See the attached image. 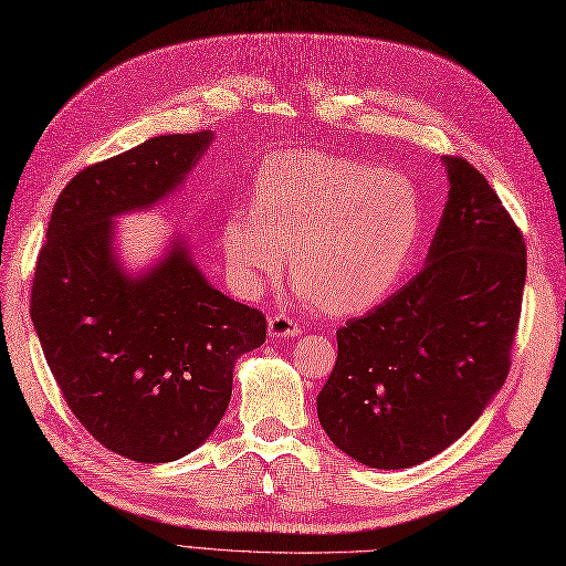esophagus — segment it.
Listing matches in <instances>:
<instances>
[{
    "label": "esophagus",
    "instance_id": "34e87169",
    "mask_svg": "<svg viewBox=\"0 0 566 566\" xmlns=\"http://www.w3.org/2000/svg\"><path fill=\"white\" fill-rule=\"evenodd\" d=\"M302 333V325L287 314H273L269 318V335L271 337H295Z\"/></svg>",
    "mask_w": 566,
    "mask_h": 566
}]
</instances>
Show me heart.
I'll use <instances>...</instances> for the list:
<instances>
[{
    "label": "heart",
    "mask_w": 566,
    "mask_h": 566,
    "mask_svg": "<svg viewBox=\"0 0 566 566\" xmlns=\"http://www.w3.org/2000/svg\"><path fill=\"white\" fill-rule=\"evenodd\" d=\"M424 224L416 186L391 169L318 150L279 153L254 179L252 208L224 224L227 260L245 290L293 276L325 314L366 312L399 287Z\"/></svg>",
    "instance_id": "1"
}]
</instances>
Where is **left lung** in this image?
I'll list each match as a JSON object with an SVG mask.
<instances>
[{
    "label": "left lung",
    "mask_w": 566,
    "mask_h": 566,
    "mask_svg": "<svg viewBox=\"0 0 566 566\" xmlns=\"http://www.w3.org/2000/svg\"><path fill=\"white\" fill-rule=\"evenodd\" d=\"M451 191L424 269L337 331L316 406L325 434L368 468L449 449L510 373L526 245L484 175L447 156Z\"/></svg>",
    "instance_id": "8db88e82"
}]
</instances>
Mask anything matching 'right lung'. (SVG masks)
I'll list each match as a JSON object with an SVG mask.
<instances>
[{
	"mask_svg": "<svg viewBox=\"0 0 566 566\" xmlns=\"http://www.w3.org/2000/svg\"><path fill=\"white\" fill-rule=\"evenodd\" d=\"M212 132L156 136L84 167L59 196L30 290V318L67 408L98 443L169 462L210 437L235 358L266 339L254 306L221 295L177 243L142 279L113 260L111 217L158 202Z\"/></svg>",
	"mask_w": 566,
	"mask_h": 566,
	"instance_id": "add662e5",
	"label": "right lung"
}]
</instances>
